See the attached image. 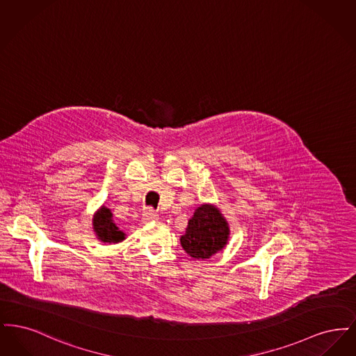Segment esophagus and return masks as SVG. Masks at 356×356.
<instances>
[{
	"mask_svg": "<svg viewBox=\"0 0 356 356\" xmlns=\"http://www.w3.org/2000/svg\"><path fill=\"white\" fill-rule=\"evenodd\" d=\"M143 219L147 221H156L159 219V215L153 211L152 208H147V209L143 212Z\"/></svg>",
	"mask_w": 356,
	"mask_h": 356,
	"instance_id": "obj_1",
	"label": "esophagus"
}]
</instances>
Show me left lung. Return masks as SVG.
<instances>
[{"instance_id": "left-lung-1", "label": "left lung", "mask_w": 356, "mask_h": 356, "mask_svg": "<svg viewBox=\"0 0 356 356\" xmlns=\"http://www.w3.org/2000/svg\"><path fill=\"white\" fill-rule=\"evenodd\" d=\"M228 237L229 227L220 211L215 205L203 204L188 221L180 243L191 257L204 260L221 251L227 245Z\"/></svg>"}]
</instances>
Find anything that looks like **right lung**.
Returning <instances> with one entry per match:
<instances>
[{
    "label": "right lung",
    "mask_w": 356,
    "mask_h": 356,
    "mask_svg": "<svg viewBox=\"0 0 356 356\" xmlns=\"http://www.w3.org/2000/svg\"><path fill=\"white\" fill-rule=\"evenodd\" d=\"M93 231L102 243H120L125 238V234L113 222V215L109 208L104 207L93 216Z\"/></svg>",
    "instance_id": "1"
}]
</instances>
